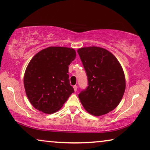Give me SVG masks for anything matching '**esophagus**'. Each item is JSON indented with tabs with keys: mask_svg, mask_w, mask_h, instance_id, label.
Listing matches in <instances>:
<instances>
[{
	"mask_svg": "<svg viewBox=\"0 0 150 150\" xmlns=\"http://www.w3.org/2000/svg\"><path fill=\"white\" fill-rule=\"evenodd\" d=\"M73 89H74V91H76L77 90V85H74V86H73Z\"/></svg>",
	"mask_w": 150,
	"mask_h": 150,
	"instance_id": "obj_1",
	"label": "esophagus"
}]
</instances>
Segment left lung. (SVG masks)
<instances>
[{
    "label": "left lung",
    "instance_id": "left-lung-1",
    "mask_svg": "<svg viewBox=\"0 0 150 150\" xmlns=\"http://www.w3.org/2000/svg\"><path fill=\"white\" fill-rule=\"evenodd\" d=\"M87 73L88 87L79 94L81 103L91 115L101 116L113 110L125 89L122 67L113 54L101 47L77 50Z\"/></svg>",
    "mask_w": 150,
    "mask_h": 150
}]
</instances>
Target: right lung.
I'll list each match as a JSON object with an SVG mask.
<instances>
[{
    "instance_id": "obj_1",
    "label": "right lung",
    "mask_w": 150,
    "mask_h": 150,
    "mask_svg": "<svg viewBox=\"0 0 150 150\" xmlns=\"http://www.w3.org/2000/svg\"><path fill=\"white\" fill-rule=\"evenodd\" d=\"M75 57L72 48L49 47L31 59L24 75V86L35 109L47 114L55 113L74 92L68 70Z\"/></svg>"
}]
</instances>
